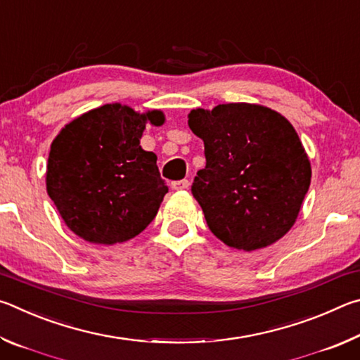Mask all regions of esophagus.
<instances>
[{"label":"esophagus","instance_id":"obj_1","mask_svg":"<svg viewBox=\"0 0 360 360\" xmlns=\"http://www.w3.org/2000/svg\"><path fill=\"white\" fill-rule=\"evenodd\" d=\"M188 186H191V182H188L187 179L172 182V187L174 188V191H186V188H188Z\"/></svg>","mask_w":360,"mask_h":360}]
</instances>
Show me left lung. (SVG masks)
<instances>
[{
  "label": "left lung",
  "instance_id": "left-lung-1",
  "mask_svg": "<svg viewBox=\"0 0 360 360\" xmlns=\"http://www.w3.org/2000/svg\"><path fill=\"white\" fill-rule=\"evenodd\" d=\"M206 167L192 193L206 224L230 248L251 252L288 233L311 182V163L290 122L255 103L188 112Z\"/></svg>",
  "mask_w": 360,
  "mask_h": 360
}]
</instances>
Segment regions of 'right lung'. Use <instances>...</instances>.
Masks as SVG:
<instances>
[{
	"label": "right lung",
	"mask_w": 360,
	"mask_h": 360,
	"mask_svg": "<svg viewBox=\"0 0 360 360\" xmlns=\"http://www.w3.org/2000/svg\"><path fill=\"white\" fill-rule=\"evenodd\" d=\"M148 124L163 125L165 114L111 103L72 119L53 138L46 188L79 238L112 246L135 238L155 217L168 187L157 155L139 146Z\"/></svg>",
	"instance_id": "right-lung-1"
}]
</instances>
